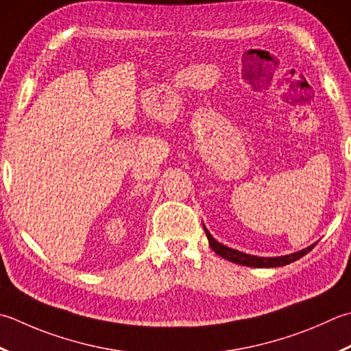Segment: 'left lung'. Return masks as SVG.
<instances>
[{
	"instance_id": "1",
	"label": "left lung",
	"mask_w": 351,
	"mask_h": 351,
	"mask_svg": "<svg viewBox=\"0 0 351 351\" xmlns=\"http://www.w3.org/2000/svg\"><path fill=\"white\" fill-rule=\"evenodd\" d=\"M205 234L208 237V243L211 246V250L215 251L216 254H219L222 258H226L228 262L232 263H237V265H243V266H251V267H276V266H285V265H289L295 260L301 258L303 256H306L307 252H311L312 248L315 245L308 246V248L303 250V251H298L295 254H289V256H283V257H257V256H250V254H245V252H240L237 250H232L228 248V246H225L222 243L216 242L213 236L208 232V230L205 228Z\"/></svg>"
}]
</instances>
